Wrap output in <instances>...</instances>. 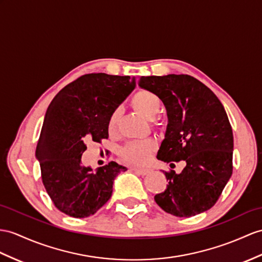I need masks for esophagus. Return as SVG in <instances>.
<instances>
[{"instance_id":"obj_1","label":"esophagus","mask_w":262,"mask_h":262,"mask_svg":"<svg viewBox=\"0 0 262 262\" xmlns=\"http://www.w3.org/2000/svg\"><path fill=\"white\" fill-rule=\"evenodd\" d=\"M132 170L136 172V173L140 174V176H146L150 172L149 169H140V168H132Z\"/></svg>"}]
</instances>
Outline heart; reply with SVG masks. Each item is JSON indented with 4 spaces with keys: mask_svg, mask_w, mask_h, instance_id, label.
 <instances>
[{
    "mask_svg": "<svg viewBox=\"0 0 262 262\" xmlns=\"http://www.w3.org/2000/svg\"><path fill=\"white\" fill-rule=\"evenodd\" d=\"M131 105L142 117L152 120L155 119L161 110V100L158 94L150 90H139L131 98ZM120 112L113 111L107 119V132L110 136H117L119 131ZM157 148L153 140H140L126 143L120 151V155L125 161L132 164L142 165L149 161L151 155Z\"/></svg>",
    "mask_w": 262,
    "mask_h": 262,
    "instance_id": "1",
    "label": "heart"
}]
</instances>
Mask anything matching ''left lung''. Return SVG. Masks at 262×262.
<instances>
[{"instance_id":"1","label":"left lung","mask_w":262,"mask_h":262,"mask_svg":"<svg viewBox=\"0 0 262 262\" xmlns=\"http://www.w3.org/2000/svg\"><path fill=\"white\" fill-rule=\"evenodd\" d=\"M139 85L158 94L168 113L157 158L187 163L180 173L163 171L168 184L156 194V202L180 218L207 211L218 201L233 169V135L225 107L207 85L188 74L141 76Z\"/></svg>"}]
</instances>
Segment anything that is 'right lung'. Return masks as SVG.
Instances as JSON below:
<instances>
[{"instance_id": "right-lung-1", "label": "right lung", "mask_w": 262, "mask_h": 262, "mask_svg": "<svg viewBox=\"0 0 262 262\" xmlns=\"http://www.w3.org/2000/svg\"><path fill=\"white\" fill-rule=\"evenodd\" d=\"M135 78L89 73L64 86L44 117L35 156L51 200L61 212L86 218L112 195L113 181L126 168L111 161L93 171L81 163L85 142L109 138L107 119L135 89Z\"/></svg>"}]
</instances>
